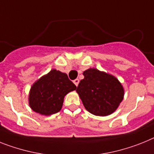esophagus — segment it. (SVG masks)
Wrapping results in <instances>:
<instances>
[{
	"label": "esophagus",
	"mask_w": 154,
	"mask_h": 154,
	"mask_svg": "<svg viewBox=\"0 0 154 154\" xmlns=\"http://www.w3.org/2000/svg\"><path fill=\"white\" fill-rule=\"evenodd\" d=\"M73 82H74L75 85V86H77L79 85V79H75L74 81H73Z\"/></svg>",
	"instance_id": "obj_1"
}]
</instances>
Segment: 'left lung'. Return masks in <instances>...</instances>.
Here are the masks:
<instances>
[{"instance_id":"1","label":"left lung","mask_w":154,"mask_h":154,"mask_svg":"<svg viewBox=\"0 0 154 154\" xmlns=\"http://www.w3.org/2000/svg\"><path fill=\"white\" fill-rule=\"evenodd\" d=\"M84 79L76 91L85 108L97 116H107L118 108L124 97L122 84L115 76L90 68L83 72Z\"/></svg>"}]
</instances>
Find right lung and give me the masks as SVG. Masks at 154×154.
Instances as JSON below:
<instances>
[{
  "label": "right lung",
  "mask_w": 154,
  "mask_h": 154,
  "mask_svg": "<svg viewBox=\"0 0 154 154\" xmlns=\"http://www.w3.org/2000/svg\"><path fill=\"white\" fill-rule=\"evenodd\" d=\"M75 89L67 74L53 69L32 85L29 97V106L43 115H53L61 109L64 96Z\"/></svg>",
  "instance_id": "add662e5"
}]
</instances>
